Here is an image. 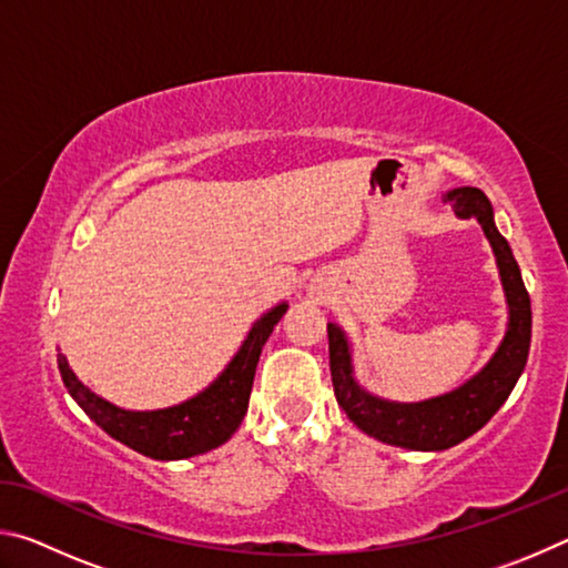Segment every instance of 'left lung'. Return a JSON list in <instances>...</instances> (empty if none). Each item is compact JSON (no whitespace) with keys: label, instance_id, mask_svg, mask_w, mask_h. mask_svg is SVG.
<instances>
[{"label":"left lung","instance_id":"obj_1","mask_svg":"<svg viewBox=\"0 0 568 568\" xmlns=\"http://www.w3.org/2000/svg\"><path fill=\"white\" fill-rule=\"evenodd\" d=\"M444 203L454 207L458 217H476L494 247L508 303V328L494 358L464 386L444 396L418 403L383 400L371 396L353 378L348 338L338 325L328 323L331 378L338 406L363 434L410 450H446L484 428L511 396L531 345V297L526 293L511 247L494 223L488 197L478 187H456L446 192Z\"/></svg>","mask_w":568,"mask_h":568}]
</instances>
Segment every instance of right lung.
<instances>
[{"instance_id":"obj_1","label":"right lung","mask_w":568,"mask_h":568,"mask_svg":"<svg viewBox=\"0 0 568 568\" xmlns=\"http://www.w3.org/2000/svg\"><path fill=\"white\" fill-rule=\"evenodd\" d=\"M287 311V303L267 311L240 345L227 368L210 386L178 406L160 410H124L100 398L74 376L64 355H57L64 388L98 426L114 440L130 446L142 456L155 460H180L207 454L235 434L245 418L250 390L263 345L271 338L277 321Z\"/></svg>"}]
</instances>
